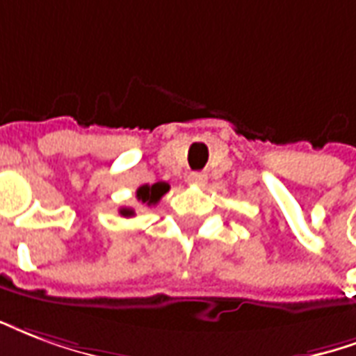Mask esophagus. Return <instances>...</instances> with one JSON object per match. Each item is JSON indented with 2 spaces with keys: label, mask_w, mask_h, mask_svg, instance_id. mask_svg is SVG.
I'll use <instances>...</instances> for the list:
<instances>
[{
  "label": "esophagus",
  "mask_w": 356,
  "mask_h": 356,
  "mask_svg": "<svg viewBox=\"0 0 356 356\" xmlns=\"http://www.w3.org/2000/svg\"><path fill=\"white\" fill-rule=\"evenodd\" d=\"M188 184H191V186H204L207 184V175L204 172H191L188 176Z\"/></svg>",
  "instance_id": "34e87169"
}]
</instances>
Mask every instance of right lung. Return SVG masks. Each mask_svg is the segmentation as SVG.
Instances as JSON below:
<instances>
[{
  "label": "right lung",
  "mask_w": 356,
  "mask_h": 356,
  "mask_svg": "<svg viewBox=\"0 0 356 356\" xmlns=\"http://www.w3.org/2000/svg\"><path fill=\"white\" fill-rule=\"evenodd\" d=\"M170 186L165 184V181H157V184H144V186H140L136 189V199H138L140 203H146L147 207H152V204L159 203V199L165 193H167ZM119 214L121 216H134V210L132 209H121L119 210Z\"/></svg>",
  "instance_id": "1"
}]
</instances>
